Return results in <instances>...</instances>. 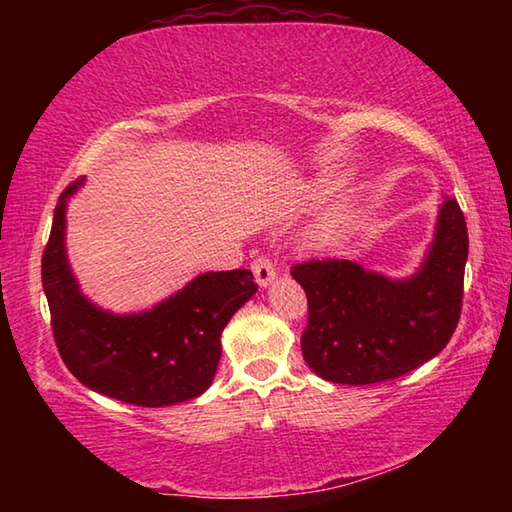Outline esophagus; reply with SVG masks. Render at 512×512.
<instances>
[{
	"label": "esophagus",
	"instance_id": "1",
	"mask_svg": "<svg viewBox=\"0 0 512 512\" xmlns=\"http://www.w3.org/2000/svg\"><path fill=\"white\" fill-rule=\"evenodd\" d=\"M250 268H253L255 282L259 284V287H268V284L275 280V266L266 255H259L255 262L250 264Z\"/></svg>",
	"mask_w": 512,
	"mask_h": 512
}]
</instances>
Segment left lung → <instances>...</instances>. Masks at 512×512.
Segmentation results:
<instances>
[{
  "mask_svg": "<svg viewBox=\"0 0 512 512\" xmlns=\"http://www.w3.org/2000/svg\"><path fill=\"white\" fill-rule=\"evenodd\" d=\"M467 246L465 216L447 198L424 264L409 280H388L350 259L293 266L309 305L300 339L309 368L334 384L366 386L436 357L461 318Z\"/></svg>",
  "mask_w": 512,
  "mask_h": 512,
  "instance_id": "1",
  "label": "left lung"
}]
</instances>
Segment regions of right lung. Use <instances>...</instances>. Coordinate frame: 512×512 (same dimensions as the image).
Here are the masks:
<instances>
[{"instance_id": "add662e5", "label": "right lung", "mask_w": 512, "mask_h": 512, "mask_svg": "<svg viewBox=\"0 0 512 512\" xmlns=\"http://www.w3.org/2000/svg\"><path fill=\"white\" fill-rule=\"evenodd\" d=\"M83 180L58 198L42 253V287L67 370L101 395L135 406H169L207 391L221 359V332L255 296L248 268L194 277L144 314L115 316L79 291L65 255V210Z\"/></svg>"}]
</instances>
